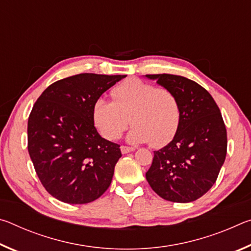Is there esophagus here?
<instances>
[{"label":"esophagus","mask_w":251,"mask_h":251,"mask_svg":"<svg viewBox=\"0 0 251 251\" xmlns=\"http://www.w3.org/2000/svg\"><path fill=\"white\" fill-rule=\"evenodd\" d=\"M121 151L123 154H127V152H130V151H134L135 148L134 147H128V146H121Z\"/></svg>","instance_id":"obj_1"}]
</instances>
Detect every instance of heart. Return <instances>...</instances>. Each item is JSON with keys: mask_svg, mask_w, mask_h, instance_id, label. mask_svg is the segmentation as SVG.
Wrapping results in <instances>:
<instances>
[{"mask_svg": "<svg viewBox=\"0 0 251 251\" xmlns=\"http://www.w3.org/2000/svg\"><path fill=\"white\" fill-rule=\"evenodd\" d=\"M114 101L97 99L93 105L94 125L104 138L115 141L128 126L130 143L163 147L172 141L180 124V105L171 90L130 78L112 90Z\"/></svg>", "mask_w": 251, "mask_h": 251, "instance_id": "1", "label": "heart"}]
</instances>
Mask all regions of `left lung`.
<instances>
[{
    "instance_id": "left-lung-1",
    "label": "left lung",
    "mask_w": 251,
    "mask_h": 251,
    "mask_svg": "<svg viewBox=\"0 0 251 251\" xmlns=\"http://www.w3.org/2000/svg\"><path fill=\"white\" fill-rule=\"evenodd\" d=\"M146 77L171 90L181 113L173 141L154 151L146 179L168 201H194L215 184L226 158L227 130L222 113L209 93L192 79L172 74Z\"/></svg>"
}]
</instances>
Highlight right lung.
<instances>
[{
	"label": "right lung",
	"instance_id": "1",
	"mask_svg": "<svg viewBox=\"0 0 251 251\" xmlns=\"http://www.w3.org/2000/svg\"><path fill=\"white\" fill-rule=\"evenodd\" d=\"M126 75L82 73L50 84L27 122V150L42 185L58 201L87 203L110 185L120 145L93 122L95 100Z\"/></svg>",
	"mask_w": 251,
	"mask_h": 251
}]
</instances>
